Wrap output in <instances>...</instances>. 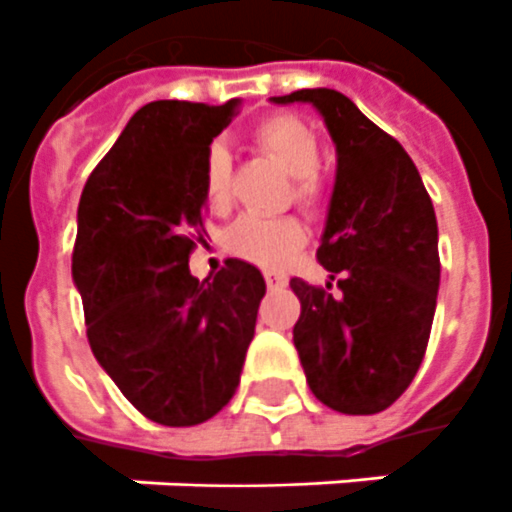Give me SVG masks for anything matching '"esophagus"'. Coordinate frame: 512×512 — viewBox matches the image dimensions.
I'll return each instance as SVG.
<instances>
[{
    "label": "esophagus",
    "mask_w": 512,
    "mask_h": 512,
    "mask_svg": "<svg viewBox=\"0 0 512 512\" xmlns=\"http://www.w3.org/2000/svg\"><path fill=\"white\" fill-rule=\"evenodd\" d=\"M265 284L271 289H281L287 287V276L281 271H265Z\"/></svg>",
    "instance_id": "34e87169"
}]
</instances>
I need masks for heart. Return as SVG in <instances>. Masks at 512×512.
<instances>
[{
    "label": "heart",
    "mask_w": 512,
    "mask_h": 512,
    "mask_svg": "<svg viewBox=\"0 0 512 512\" xmlns=\"http://www.w3.org/2000/svg\"><path fill=\"white\" fill-rule=\"evenodd\" d=\"M255 146L271 156L292 180V196L308 212L324 207L327 191L321 183V146L316 132L295 116H271L252 132ZM204 196L209 207L225 209L233 196V164L223 143H212L204 156ZM308 233L297 217H241L228 231V249L249 263L279 268L303 249Z\"/></svg>",
    "instance_id": "obj_1"
}]
</instances>
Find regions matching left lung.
Wrapping results in <instances>:
<instances>
[{
    "instance_id": "8db88e82",
    "label": "left lung",
    "mask_w": 512,
    "mask_h": 512,
    "mask_svg": "<svg viewBox=\"0 0 512 512\" xmlns=\"http://www.w3.org/2000/svg\"><path fill=\"white\" fill-rule=\"evenodd\" d=\"M273 103H311L337 146V177L316 252L337 281L300 297L295 348L321 404L377 414L420 369L436 313L438 223L422 177L401 143L369 122L342 92L297 90Z\"/></svg>"
}]
</instances>
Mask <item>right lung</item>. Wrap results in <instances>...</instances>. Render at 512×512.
<instances>
[{"instance_id":"obj_1","label":"right lung","mask_w":512,"mask_h":512,"mask_svg":"<svg viewBox=\"0 0 512 512\" xmlns=\"http://www.w3.org/2000/svg\"><path fill=\"white\" fill-rule=\"evenodd\" d=\"M236 108L143 106L87 177L76 212L71 273L92 353L140 414L170 428L231 401L265 295L263 273L236 257L204 281L188 271L207 209L204 156Z\"/></svg>"}]
</instances>
